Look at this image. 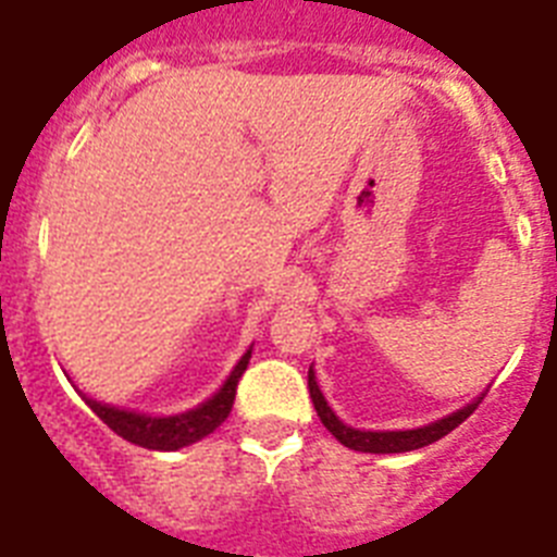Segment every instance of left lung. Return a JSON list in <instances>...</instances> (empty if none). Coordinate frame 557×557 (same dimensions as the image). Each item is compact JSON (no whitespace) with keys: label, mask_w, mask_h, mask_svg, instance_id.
Listing matches in <instances>:
<instances>
[{"label":"left lung","mask_w":557,"mask_h":557,"mask_svg":"<svg viewBox=\"0 0 557 557\" xmlns=\"http://www.w3.org/2000/svg\"><path fill=\"white\" fill-rule=\"evenodd\" d=\"M309 396H312V405L321 416L323 426L337 437L339 444L348 446L354 451H371V455H396V451H412L421 449V446H430L435 441H441L444 435H449L455 426H460L471 412L480 407L482 396L476 401H471L469 407H462V410L451 412V416L441 418L435 424L418 426V430H398V432H366V430H354V426H346L334 416L332 407L326 405V398H323L321 387L314 382V371L309 368Z\"/></svg>","instance_id":"8db88e82"}]
</instances>
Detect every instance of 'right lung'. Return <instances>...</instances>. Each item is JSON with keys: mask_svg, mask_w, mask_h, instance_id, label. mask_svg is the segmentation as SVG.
<instances>
[{"mask_svg": "<svg viewBox=\"0 0 557 557\" xmlns=\"http://www.w3.org/2000/svg\"><path fill=\"white\" fill-rule=\"evenodd\" d=\"M250 351H245V357L236 362V368L231 371V376L225 379V385L220 387L209 401H203L200 407L189 412H181V416H166V418H152L141 416V412L120 410V407H108L95 401V398H86V405L100 416L102 424L111 426L113 432L125 441L136 446H145V449L156 451H175L184 449L189 444H198L200 437L211 435L228 418L231 407H234L236 385L243 379L245 368H248Z\"/></svg>", "mask_w": 557, "mask_h": 557, "instance_id": "add662e5", "label": "right lung"}]
</instances>
